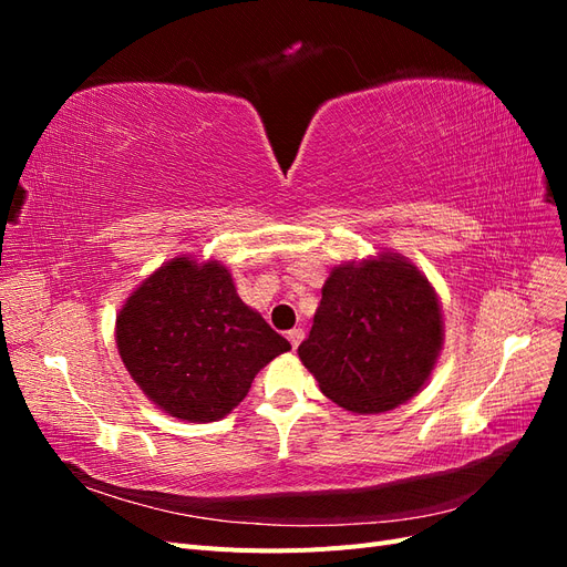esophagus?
<instances>
[{"mask_svg": "<svg viewBox=\"0 0 567 567\" xmlns=\"http://www.w3.org/2000/svg\"><path fill=\"white\" fill-rule=\"evenodd\" d=\"M288 342H290V348H293V350H298V346H300V342H302V338H305V331L300 329V326H298V329H290L288 331Z\"/></svg>", "mask_w": 567, "mask_h": 567, "instance_id": "34e87169", "label": "esophagus"}]
</instances>
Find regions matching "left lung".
Instances as JSON below:
<instances>
[{
  "label": "left lung",
  "mask_w": 567,
  "mask_h": 567,
  "mask_svg": "<svg viewBox=\"0 0 567 567\" xmlns=\"http://www.w3.org/2000/svg\"><path fill=\"white\" fill-rule=\"evenodd\" d=\"M440 348L433 286L404 257L385 252L331 271L298 354L326 398L354 414H381L414 398Z\"/></svg>",
  "instance_id": "obj_1"
}]
</instances>
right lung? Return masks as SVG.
<instances>
[{"mask_svg":"<svg viewBox=\"0 0 567 567\" xmlns=\"http://www.w3.org/2000/svg\"><path fill=\"white\" fill-rule=\"evenodd\" d=\"M134 383L169 416L225 419L290 342L238 298L219 262L175 257L134 290L115 321Z\"/></svg>","mask_w":567,"mask_h":567,"instance_id":"right-lung-1","label":"right lung"}]
</instances>
